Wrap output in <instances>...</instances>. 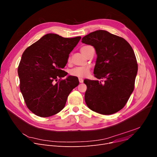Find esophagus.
<instances>
[{
    "instance_id": "34e87169",
    "label": "esophagus",
    "mask_w": 157,
    "mask_h": 157,
    "mask_svg": "<svg viewBox=\"0 0 157 157\" xmlns=\"http://www.w3.org/2000/svg\"><path fill=\"white\" fill-rule=\"evenodd\" d=\"M78 80H79V82H80V83H83V80L82 78H78Z\"/></svg>"
}]
</instances>
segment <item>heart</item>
Segmentation results:
<instances>
[{
  "label": "heart",
  "mask_w": 157,
  "mask_h": 157,
  "mask_svg": "<svg viewBox=\"0 0 157 157\" xmlns=\"http://www.w3.org/2000/svg\"><path fill=\"white\" fill-rule=\"evenodd\" d=\"M90 46H85L81 48L80 52L83 55H85L86 51L87 50V48ZM68 62H69V59H68ZM90 69L89 67H76L74 69H72L70 71V74L73 76L77 77L79 78H84L88 75L89 73Z\"/></svg>",
  "instance_id": "heart-1"
}]
</instances>
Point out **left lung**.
Here are the masks:
<instances>
[{"label":"left lung","mask_w":157,"mask_h":157,"mask_svg":"<svg viewBox=\"0 0 157 157\" xmlns=\"http://www.w3.org/2000/svg\"><path fill=\"white\" fill-rule=\"evenodd\" d=\"M82 42L94 47L98 58L94 74L98 79H86L85 101L98 113L109 115L122 109L135 88L138 71L136 58L131 45L124 38L104 30L85 36Z\"/></svg>","instance_id":"1"}]
</instances>
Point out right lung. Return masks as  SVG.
I'll list each match as a JSON object with an SVG mask.
<instances>
[{"label":"right lung","instance_id":"add662e5","mask_svg":"<svg viewBox=\"0 0 157 157\" xmlns=\"http://www.w3.org/2000/svg\"><path fill=\"white\" fill-rule=\"evenodd\" d=\"M80 39L47 34L22 53L17 70L19 87L26 106L34 114L46 117L58 113L78 85L77 77L62 78L68 74L62 69Z\"/></svg>","mask_w":157,"mask_h":157}]
</instances>
